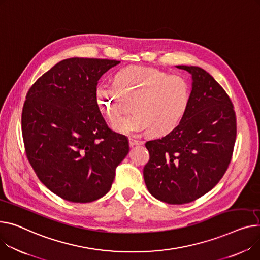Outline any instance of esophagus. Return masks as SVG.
<instances>
[{"label":"esophagus","mask_w":260,"mask_h":260,"mask_svg":"<svg viewBox=\"0 0 260 260\" xmlns=\"http://www.w3.org/2000/svg\"><path fill=\"white\" fill-rule=\"evenodd\" d=\"M129 144L132 145V146H134V145H142L144 142L142 141V140H139V139H136V138H129Z\"/></svg>","instance_id":"obj_1"}]
</instances>
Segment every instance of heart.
I'll return each mask as SVG.
<instances>
[{
    "instance_id": "heart-1",
    "label": "heart",
    "mask_w": 260,
    "mask_h": 260,
    "mask_svg": "<svg viewBox=\"0 0 260 260\" xmlns=\"http://www.w3.org/2000/svg\"><path fill=\"white\" fill-rule=\"evenodd\" d=\"M122 95L135 100V114L116 121L114 127L124 134L147 131L152 137H163L181 124L189 106L190 85L181 75L133 66L119 70L114 76V84L102 82L97 86L98 105L110 120L122 113Z\"/></svg>"
}]
</instances>
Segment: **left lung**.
Masks as SVG:
<instances>
[{"instance_id":"left-lung-1","label":"left lung","mask_w":260,"mask_h":260,"mask_svg":"<svg viewBox=\"0 0 260 260\" xmlns=\"http://www.w3.org/2000/svg\"><path fill=\"white\" fill-rule=\"evenodd\" d=\"M177 68L191 74L189 106L174 132L145 143L149 161L143 169L148 191L171 205L210 191L226 172L236 140V116L226 91L200 67Z\"/></svg>"}]
</instances>
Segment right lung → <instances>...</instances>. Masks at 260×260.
Instances as JSON below:
<instances>
[{
    "label": "right lung",
    "mask_w": 260,
    "mask_h": 260,
    "mask_svg": "<svg viewBox=\"0 0 260 260\" xmlns=\"http://www.w3.org/2000/svg\"><path fill=\"white\" fill-rule=\"evenodd\" d=\"M120 61L73 57L59 61L29 89L22 133L29 163L52 192L72 203L107 194L127 138L113 132L98 108L100 77Z\"/></svg>",
    "instance_id": "obj_1"
}]
</instances>
